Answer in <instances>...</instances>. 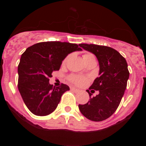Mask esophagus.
<instances>
[{
    "label": "esophagus",
    "instance_id": "1",
    "mask_svg": "<svg viewBox=\"0 0 146 146\" xmlns=\"http://www.w3.org/2000/svg\"><path fill=\"white\" fill-rule=\"evenodd\" d=\"M70 89H71V90H72V91H74V92H75V93H77V92H79V91H80L79 89L75 88H74V87H71Z\"/></svg>",
    "mask_w": 146,
    "mask_h": 146
}]
</instances>
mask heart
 Masks as SVG:
<instances>
[{
  "label": "heart",
  "instance_id": "heart-1",
  "mask_svg": "<svg viewBox=\"0 0 146 146\" xmlns=\"http://www.w3.org/2000/svg\"><path fill=\"white\" fill-rule=\"evenodd\" d=\"M90 58H94V55L91 53H86L83 55V59L86 60V59H88ZM69 59V56H67L65 59L63 61V64H66V63L67 62ZM69 80L71 82H72L74 84L77 85V86H82V85H84L86 82V78L80 75H75V74H73V75H71L69 77Z\"/></svg>",
  "mask_w": 146,
  "mask_h": 146
}]
</instances>
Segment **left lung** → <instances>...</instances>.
<instances>
[{"label": "left lung", "instance_id": "left-lung-1", "mask_svg": "<svg viewBox=\"0 0 146 146\" xmlns=\"http://www.w3.org/2000/svg\"><path fill=\"white\" fill-rule=\"evenodd\" d=\"M82 49L94 54L99 61V77L89 88L91 92L99 91V94L90 101L79 104L80 111L88 119L102 121L110 117L116 110L126 88L129 77L128 65L124 58L113 48L96 44H80Z\"/></svg>", "mask_w": 146, "mask_h": 146}]
</instances>
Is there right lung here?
Instances as JSON below:
<instances>
[{
    "instance_id": "add662e5",
    "label": "right lung",
    "mask_w": 146,
    "mask_h": 146,
    "mask_svg": "<svg viewBox=\"0 0 146 146\" xmlns=\"http://www.w3.org/2000/svg\"><path fill=\"white\" fill-rule=\"evenodd\" d=\"M77 44L46 42L28 47L22 55L18 65V89L30 111L38 116L52 113L69 87L50 84L54 71L60 69L67 55L81 51Z\"/></svg>"
}]
</instances>
